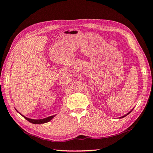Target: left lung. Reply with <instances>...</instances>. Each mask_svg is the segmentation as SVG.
<instances>
[{
    "label": "left lung",
    "instance_id": "obj_1",
    "mask_svg": "<svg viewBox=\"0 0 153 153\" xmlns=\"http://www.w3.org/2000/svg\"><path fill=\"white\" fill-rule=\"evenodd\" d=\"M131 112V111H130V112H129V113H128V114H126V115H124V116H123L122 117H121V118H123V117H125V116H126L127 115H128V114H129V113H130Z\"/></svg>",
    "mask_w": 153,
    "mask_h": 153
}]
</instances>
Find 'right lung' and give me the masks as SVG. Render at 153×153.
Wrapping results in <instances>:
<instances>
[{"instance_id":"obj_1","label":"right lung","mask_w":153,"mask_h":153,"mask_svg":"<svg viewBox=\"0 0 153 153\" xmlns=\"http://www.w3.org/2000/svg\"><path fill=\"white\" fill-rule=\"evenodd\" d=\"M22 115V114H21ZM24 118L27 120V121H29L30 122L32 123H35V124H39V123H47L48 122H49L50 120H51L54 118V116H51L49 117H47L46 118H44V119H41V120H33V119H30V118H28L27 117H25L24 116L22 115Z\"/></svg>"}]
</instances>
